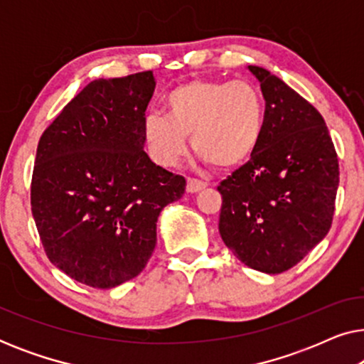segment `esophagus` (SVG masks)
Listing matches in <instances>:
<instances>
[{
	"mask_svg": "<svg viewBox=\"0 0 364 364\" xmlns=\"http://www.w3.org/2000/svg\"><path fill=\"white\" fill-rule=\"evenodd\" d=\"M205 187H207V183L196 181V178H188L187 181V193H197V192L203 191Z\"/></svg>",
	"mask_w": 364,
	"mask_h": 364,
	"instance_id": "1",
	"label": "esophagus"
}]
</instances>
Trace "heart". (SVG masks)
<instances>
[{"instance_id":"obj_1","label":"heart","mask_w":364,"mask_h":364,"mask_svg":"<svg viewBox=\"0 0 364 364\" xmlns=\"http://www.w3.org/2000/svg\"><path fill=\"white\" fill-rule=\"evenodd\" d=\"M164 106L166 114H149L142 124L149 154L162 167L186 156L192 136L203 162L233 171L250 161L265 132V97L248 81L192 79L167 92Z\"/></svg>"}]
</instances>
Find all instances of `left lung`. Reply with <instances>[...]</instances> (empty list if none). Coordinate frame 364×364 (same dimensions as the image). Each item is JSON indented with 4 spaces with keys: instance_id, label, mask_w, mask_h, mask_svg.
<instances>
[{
    "instance_id": "8db88e82",
    "label": "left lung",
    "mask_w": 364,
    "mask_h": 364,
    "mask_svg": "<svg viewBox=\"0 0 364 364\" xmlns=\"http://www.w3.org/2000/svg\"><path fill=\"white\" fill-rule=\"evenodd\" d=\"M248 71L265 97V132L250 161L217 187L218 232L242 263L277 275L326 237L340 168L321 114L267 69Z\"/></svg>"
}]
</instances>
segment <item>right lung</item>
<instances>
[{
	"instance_id": "obj_1",
	"label": "right lung",
	"mask_w": 364,
	"mask_h": 364,
	"mask_svg": "<svg viewBox=\"0 0 364 364\" xmlns=\"http://www.w3.org/2000/svg\"><path fill=\"white\" fill-rule=\"evenodd\" d=\"M154 87L152 71L96 79L39 139L31 210L44 252L92 288H114L144 270L162 208L186 192V178L144 151Z\"/></svg>"
}]
</instances>
